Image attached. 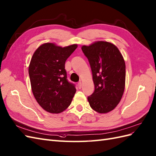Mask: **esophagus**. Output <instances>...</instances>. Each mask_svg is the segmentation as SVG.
<instances>
[{
    "label": "esophagus",
    "instance_id": "1",
    "mask_svg": "<svg viewBox=\"0 0 156 156\" xmlns=\"http://www.w3.org/2000/svg\"><path fill=\"white\" fill-rule=\"evenodd\" d=\"M78 88H79V89H81V88H82V82H78Z\"/></svg>",
    "mask_w": 156,
    "mask_h": 156
}]
</instances>
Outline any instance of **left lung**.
Returning <instances> with one entry per match:
<instances>
[{
  "label": "left lung",
  "instance_id": "8db88e82",
  "mask_svg": "<svg viewBox=\"0 0 156 156\" xmlns=\"http://www.w3.org/2000/svg\"><path fill=\"white\" fill-rule=\"evenodd\" d=\"M88 59L95 90L88 97L90 106L100 114H106L117 106L125 89L126 64L119 49L106 41H96L82 46Z\"/></svg>",
  "mask_w": 156,
  "mask_h": 156
}]
</instances>
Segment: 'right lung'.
<instances>
[{
    "label": "right lung",
    "instance_id": "right-lung-1",
    "mask_svg": "<svg viewBox=\"0 0 156 156\" xmlns=\"http://www.w3.org/2000/svg\"><path fill=\"white\" fill-rule=\"evenodd\" d=\"M77 47L44 43L32 55L28 67L32 91L38 104L49 113L64 111L76 92L74 85L67 80L65 62Z\"/></svg>",
    "mask_w": 156,
    "mask_h": 156
}]
</instances>
